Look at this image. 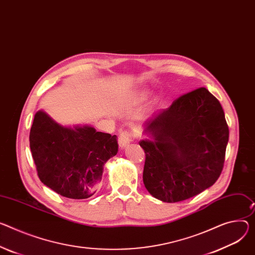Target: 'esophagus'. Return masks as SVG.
<instances>
[{
  "mask_svg": "<svg viewBox=\"0 0 255 255\" xmlns=\"http://www.w3.org/2000/svg\"><path fill=\"white\" fill-rule=\"evenodd\" d=\"M133 139V135L130 131H123L120 133L119 136V146L121 147V149L127 147L129 145V143L132 141Z\"/></svg>",
  "mask_w": 255,
  "mask_h": 255,
  "instance_id": "esophagus-1",
  "label": "esophagus"
}]
</instances>
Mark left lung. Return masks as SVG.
Instances as JSON below:
<instances>
[{
	"label": "left lung",
	"instance_id": "obj_1",
	"mask_svg": "<svg viewBox=\"0 0 255 255\" xmlns=\"http://www.w3.org/2000/svg\"><path fill=\"white\" fill-rule=\"evenodd\" d=\"M151 140L144 149L143 183L164 202L193 197L219 179L225 161L229 128L220 102L205 87L176 99L144 124Z\"/></svg>",
	"mask_w": 255,
	"mask_h": 255
}]
</instances>
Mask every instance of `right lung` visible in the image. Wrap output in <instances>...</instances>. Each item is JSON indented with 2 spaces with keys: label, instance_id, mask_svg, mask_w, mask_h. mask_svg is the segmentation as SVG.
I'll use <instances>...</instances> for the list:
<instances>
[{
  "label": "right lung",
  "instance_id": "obj_1",
  "mask_svg": "<svg viewBox=\"0 0 255 255\" xmlns=\"http://www.w3.org/2000/svg\"><path fill=\"white\" fill-rule=\"evenodd\" d=\"M32 157L39 180L71 199L96 193L106 161L117 154V136L94 127H64L38 111L29 134Z\"/></svg>",
  "mask_w": 255,
  "mask_h": 255
}]
</instances>
